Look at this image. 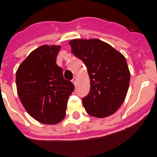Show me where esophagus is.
<instances>
[{"mask_svg": "<svg viewBox=\"0 0 157 157\" xmlns=\"http://www.w3.org/2000/svg\"><path fill=\"white\" fill-rule=\"evenodd\" d=\"M72 82H73V84L74 85H75V83H76V76H74V78L72 79Z\"/></svg>", "mask_w": 157, "mask_h": 157, "instance_id": "1", "label": "esophagus"}]
</instances>
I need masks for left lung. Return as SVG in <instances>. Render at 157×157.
I'll use <instances>...</instances> for the list:
<instances>
[{"label":"left lung","mask_w":157,"mask_h":157,"mask_svg":"<svg viewBox=\"0 0 157 157\" xmlns=\"http://www.w3.org/2000/svg\"><path fill=\"white\" fill-rule=\"evenodd\" d=\"M72 53L82 59L90 78V92L82 98L89 115L106 118L118 110L128 92L130 72L124 56L98 39H73Z\"/></svg>","instance_id":"obj_1"}]
</instances>
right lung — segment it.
<instances>
[{
  "label": "right lung",
  "mask_w": 157,
  "mask_h": 157,
  "mask_svg": "<svg viewBox=\"0 0 157 157\" xmlns=\"http://www.w3.org/2000/svg\"><path fill=\"white\" fill-rule=\"evenodd\" d=\"M60 45H42L19 65L16 85L29 115L44 124H56L65 117L69 97L75 86L63 77L56 64Z\"/></svg>",
  "instance_id": "1"
}]
</instances>
